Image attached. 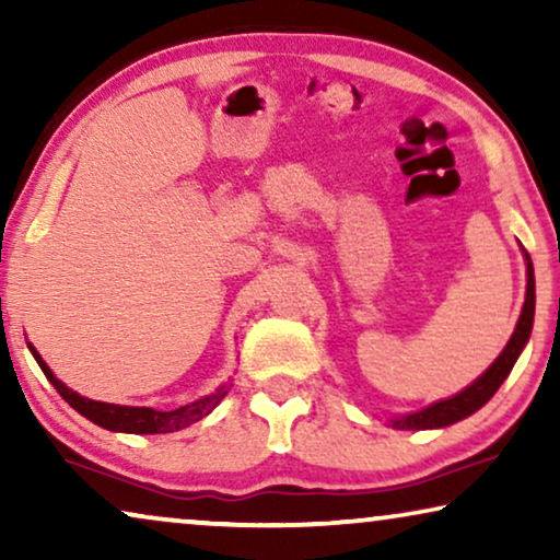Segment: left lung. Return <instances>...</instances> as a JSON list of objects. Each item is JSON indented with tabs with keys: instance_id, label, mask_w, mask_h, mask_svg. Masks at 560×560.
I'll return each instance as SVG.
<instances>
[{
	"instance_id": "1",
	"label": "left lung",
	"mask_w": 560,
	"mask_h": 560,
	"mask_svg": "<svg viewBox=\"0 0 560 560\" xmlns=\"http://www.w3.org/2000/svg\"><path fill=\"white\" fill-rule=\"evenodd\" d=\"M525 262H527V290H525L523 313H520L515 331H512L508 347L502 349V354L497 357L492 364H489V370L485 374H479V377L474 380L469 387H464L462 393H456L454 397H446V400L428 405V408H423V410L408 412V416L389 418V425L397 428V431H433V428H446V425L458 423V420L469 418L471 412L485 408V405L492 400V395L500 389L502 382L508 380L512 366H515L517 357L523 354L525 343H527V339H530V331H533L535 272H533V259L527 252H525Z\"/></svg>"
}]
</instances>
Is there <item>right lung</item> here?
I'll return each mask as SVG.
<instances>
[{
  "label": "right lung",
  "mask_w": 560,
  "mask_h": 560,
  "mask_svg": "<svg viewBox=\"0 0 560 560\" xmlns=\"http://www.w3.org/2000/svg\"><path fill=\"white\" fill-rule=\"evenodd\" d=\"M27 349L33 351L35 362L40 364V370L52 387L58 389V395L71 405L75 412H81L83 418H89L91 423L106 428V431L114 433H173L180 431V428H188L196 420H201L209 416V412L217 408V405L224 400L232 382H224L213 389L211 395L201 397V400L183 405V408L175 410H155V408H132V405H114V402H98V400H89L79 393H73L71 387H66L60 382L48 364L43 362V357L37 354V349L33 343H27Z\"/></svg>",
  "instance_id": "add662e5"
}]
</instances>
